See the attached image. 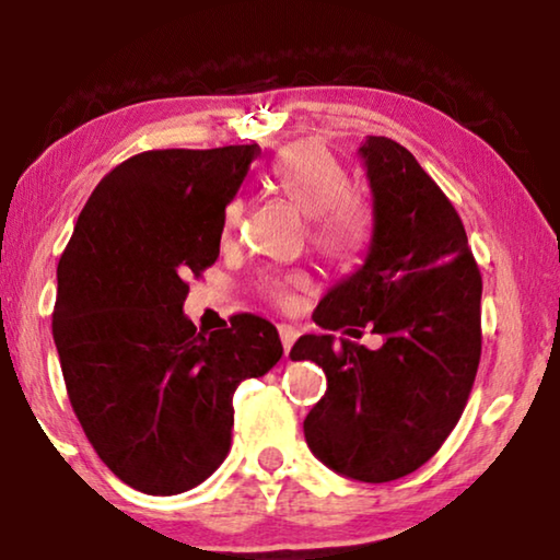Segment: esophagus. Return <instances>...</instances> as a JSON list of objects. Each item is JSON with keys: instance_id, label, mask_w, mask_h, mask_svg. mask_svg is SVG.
<instances>
[{"instance_id": "obj_1", "label": "esophagus", "mask_w": 560, "mask_h": 560, "mask_svg": "<svg viewBox=\"0 0 560 560\" xmlns=\"http://www.w3.org/2000/svg\"><path fill=\"white\" fill-rule=\"evenodd\" d=\"M280 341H282V351H285V357L290 354V349H293V343L298 339V331L293 326H280Z\"/></svg>"}]
</instances>
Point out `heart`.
Listing matches in <instances>:
<instances>
[{"instance_id":"heart-1","label":"heart","mask_w":560,"mask_h":560,"mask_svg":"<svg viewBox=\"0 0 560 560\" xmlns=\"http://www.w3.org/2000/svg\"><path fill=\"white\" fill-rule=\"evenodd\" d=\"M272 188L308 213L311 244L320 257L339 267H351L362 257L370 224L362 203L349 194V173L331 150L318 140H301L282 148L267 167ZM244 201L234 198L224 209V234L242 224ZM298 280H270L265 295L285 305Z\"/></svg>"}]
</instances>
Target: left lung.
<instances>
[{"label": "left lung", "mask_w": 560, "mask_h": 560, "mask_svg": "<svg viewBox=\"0 0 560 560\" xmlns=\"http://www.w3.org/2000/svg\"><path fill=\"white\" fill-rule=\"evenodd\" d=\"M359 158L372 188L370 252L313 320L385 341L372 351L305 334L290 357L326 372V395L303 420L313 456L380 485L420 469L462 418L481 357V275L456 209L402 144L366 137Z\"/></svg>", "instance_id": "obj_1"}]
</instances>
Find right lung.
I'll use <instances>...</instances> for the list:
<instances>
[{
    "label": "right lung",
    "instance_id": "add662e5",
    "mask_svg": "<svg viewBox=\"0 0 560 560\" xmlns=\"http://www.w3.org/2000/svg\"><path fill=\"white\" fill-rule=\"evenodd\" d=\"M257 144L148 150L106 173L58 262L52 339L98 458L144 494H180L232 448L234 389L280 362L270 320L198 334L186 278L219 257L224 209Z\"/></svg>",
    "mask_w": 560,
    "mask_h": 560
}]
</instances>
